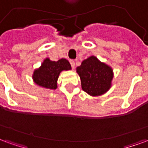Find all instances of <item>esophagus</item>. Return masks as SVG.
Listing matches in <instances>:
<instances>
[{
    "mask_svg": "<svg viewBox=\"0 0 148 148\" xmlns=\"http://www.w3.org/2000/svg\"><path fill=\"white\" fill-rule=\"evenodd\" d=\"M70 62H71V67L73 68V69H74V67H75V62H74V60H71V61H70Z\"/></svg>",
    "mask_w": 148,
    "mask_h": 148,
    "instance_id": "1",
    "label": "esophagus"
}]
</instances>
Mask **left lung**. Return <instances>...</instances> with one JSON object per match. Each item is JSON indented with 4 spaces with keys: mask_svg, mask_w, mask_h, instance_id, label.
Returning a JSON list of instances; mask_svg holds the SVG:
<instances>
[{
    "mask_svg": "<svg viewBox=\"0 0 148 148\" xmlns=\"http://www.w3.org/2000/svg\"><path fill=\"white\" fill-rule=\"evenodd\" d=\"M77 73L80 76L82 90L90 96H100L111 87L112 68L94 56L84 60L77 67Z\"/></svg>",
    "mask_w": 148,
    "mask_h": 148,
    "instance_id": "1",
    "label": "left lung"
}]
</instances>
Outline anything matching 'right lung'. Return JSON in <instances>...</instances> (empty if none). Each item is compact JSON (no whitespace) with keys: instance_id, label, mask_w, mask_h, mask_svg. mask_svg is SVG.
<instances>
[{"instance_id":"1","label":"right lung","mask_w":148,"mask_h":148,"mask_svg":"<svg viewBox=\"0 0 148 148\" xmlns=\"http://www.w3.org/2000/svg\"><path fill=\"white\" fill-rule=\"evenodd\" d=\"M69 70H71V66L65 58H61L57 62L46 58L41 66L34 71L32 77L36 84L39 86L55 90L60 72Z\"/></svg>"}]
</instances>
